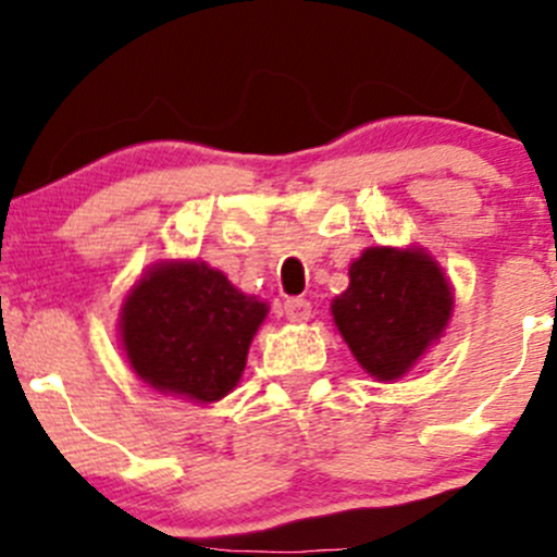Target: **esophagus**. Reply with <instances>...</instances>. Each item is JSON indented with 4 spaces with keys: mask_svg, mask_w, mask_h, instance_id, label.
<instances>
[{
    "mask_svg": "<svg viewBox=\"0 0 557 557\" xmlns=\"http://www.w3.org/2000/svg\"><path fill=\"white\" fill-rule=\"evenodd\" d=\"M283 310L290 323H307L312 318V305L307 299H288Z\"/></svg>",
    "mask_w": 557,
    "mask_h": 557,
    "instance_id": "34e87169",
    "label": "esophagus"
}]
</instances>
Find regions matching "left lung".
Wrapping results in <instances>:
<instances>
[{
	"label": "left lung",
	"instance_id": "obj_1",
	"mask_svg": "<svg viewBox=\"0 0 557 557\" xmlns=\"http://www.w3.org/2000/svg\"><path fill=\"white\" fill-rule=\"evenodd\" d=\"M331 314L367 374L396 383L445 334L453 288L423 247H367Z\"/></svg>",
	"mask_w": 557,
	"mask_h": 557
}]
</instances>
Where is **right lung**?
Here are the masks:
<instances>
[{
    "instance_id": "add662e5",
    "label": "right lung",
    "mask_w": 557,
    "mask_h": 557,
    "mask_svg": "<svg viewBox=\"0 0 557 557\" xmlns=\"http://www.w3.org/2000/svg\"><path fill=\"white\" fill-rule=\"evenodd\" d=\"M269 307L205 261H164L143 274L121 307L128 363L166 396L212 404L232 393Z\"/></svg>"
}]
</instances>
